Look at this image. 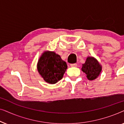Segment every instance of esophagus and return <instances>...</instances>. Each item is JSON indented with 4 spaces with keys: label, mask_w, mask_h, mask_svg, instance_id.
Listing matches in <instances>:
<instances>
[{
    "label": "esophagus",
    "mask_w": 124,
    "mask_h": 124,
    "mask_svg": "<svg viewBox=\"0 0 124 124\" xmlns=\"http://www.w3.org/2000/svg\"><path fill=\"white\" fill-rule=\"evenodd\" d=\"M70 67H77V64H70Z\"/></svg>",
    "instance_id": "34e87169"
}]
</instances>
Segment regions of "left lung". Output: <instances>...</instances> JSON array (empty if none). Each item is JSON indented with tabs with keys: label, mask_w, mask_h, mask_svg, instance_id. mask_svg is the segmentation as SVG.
<instances>
[{
	"label": "left lung",
	"mask_w": 124,
	"mask_h": 124,
	"mask_svg": "<svg viewBox=\"0 0 124 124\" xmlns=\"http://www.w3.org/2000/svg\"><path fill=\"white\" fill-rule=\"evenodd\" d=\"M81 70L86 74V77L90 81L97 78L102 70V67L97 59L93 56H88Z\"/></svg>",
	"instance_id": "obj_1"
}]
</instances>
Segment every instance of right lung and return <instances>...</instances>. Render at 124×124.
<instances>
[{"mask_svg": "<svg viewBox=\"0 0 124 124\" xmlns=\"http://www.w3.org/2000/svg\"><path fill=\"white\" fill-rule=\"evenodd\" d=\"M67 64L54 51H45L37 63V70L46 82L55 84L62 78Z\"/></svg>", "mask_w": 124, "mask_h": 124, "instance_id": "obj_1", "label": "right lung"}]
</instances>
